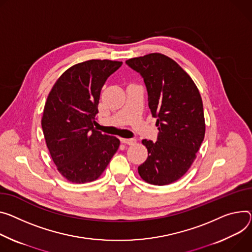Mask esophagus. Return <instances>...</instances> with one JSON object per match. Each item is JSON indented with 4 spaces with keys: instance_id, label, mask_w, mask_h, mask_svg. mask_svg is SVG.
Instances as JSON below:
<instances>
[{
    "instance_id": "esophagus-1",
    "label": "esophagus",
    "mask_w": 252,
    "mask_h": 252,
    "mask_svg": "<svg viewBox=\"0 0 252 252\" xmlns=\"http://www.w3.org/2000/svg\"><path fill=\"white\" fill-rule=\"evenodd\" d=\"M121 142L126 145H133L136 141L134 139H121Z\"/></svg>"
}]
</instances>
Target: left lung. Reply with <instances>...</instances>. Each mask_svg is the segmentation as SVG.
I'll return each instance as SVG.
<instances>
[{"label": "left lung", "instance_id": "1", "mask_svg": "<svg viewBox=\"0 0 252 252\" xmlns=\"http://www.w3.org/2000/svg\"><path fill=\"white\" fill-rule=\"evenodd\" d=\"M126 63L144 78L149 107L158 129L156 143L142 141L148 158L138 168L139 174L153 185L171 184L190 169L204 140L200 93L190 75L164 54L151 53Z\"/></svg>", "mask_w": 252, "mask_h": 252}]
</instances>
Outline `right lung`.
<instances>
[{
	"label": "right lung",
	"mask_w": 252,
	"mask_h": 252,
	"mask_svg": "<svg viewBox=\"0 0 252 252\" xmlns=\"http://www.w3.org/2000/svg\"><path fill=\"white\" fill-rule=\"evenodd\" d=\"M122 64L107 59L75 64L57 79L45 102L44 138L58 172L69 182L98 179L120 147L118 138L94 125L101 88Z\"/></svg>",
	"instance_id": "obj_1"
}]
</instances>
